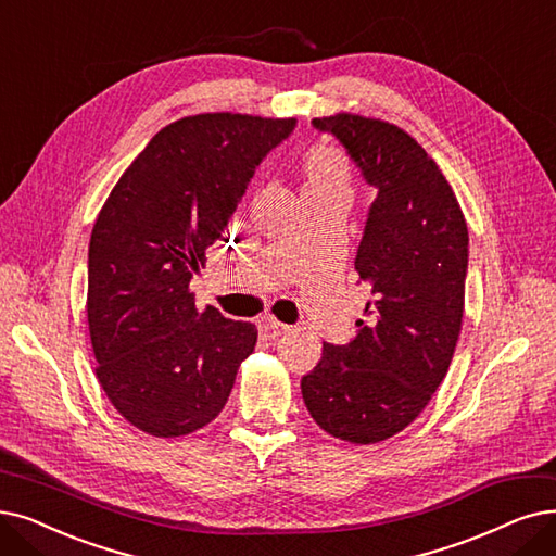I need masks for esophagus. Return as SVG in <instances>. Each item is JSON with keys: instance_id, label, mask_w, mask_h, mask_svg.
Here are the masks:
<instances>
[{"instance_id": "34e87169", "label": "esophagus", "mask_w": 556, "mask_h": 556, "mask_svg": "<svg viewBox=\"0 0 556 556\" xmlns=\"http://www.w3.org/2000/svg\"><path fill=\"white\" fill-rule=\"evenodd\" d=\"M262 330L266 332V338H278V336H285V332H290V326L276 319H264Z\"/></svg>"}]
</instances>
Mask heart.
<instances>
[{"mask_svg":"<svg viewBox=\"0 0 556 556\" xmlns=\"http://www.w3.org/2000/svg\"><path fill=\"white\" fill-rule=\"evenodd\" d=\"M346 168L340 154L328 148H317L309 152L305 162V187L321 185H344Z\"/></svg>","mask_w":556,"mask_h":556,"instance_id":"1","label":"heart"}]
</instances>
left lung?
<instances>
[{"label":"left lung","mask_w":556,"mask_h":556,"mask_svg":"<svg viewBox=\"0 0 556 556\" xmlns=\"http://www.w3.org/2000/svg\"><path fill=\"white\" fill-rule=\"evenodd\" d=\"M376 189L355 271L371 287L349 344L324 342L301 379L317 425L353 445L404 431L447 376L460 336L468 224L438 164L408 131L379 118H315Z\"/></svg>","instance_id":"1"}]
</instances>
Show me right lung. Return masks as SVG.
<instances>
[{"label": "right lung", "instance_id": "add662e5", "mask_svg": "<svg viewBox=\"0 0 556 556\" xmlns=\"http://www.w3.org/2000/svg\"><path fill=\"white\" fill-rule=\"evenodd\" d=\"M296 118L198 114L166 125L121 175L88 247V332L114 408L154 438L224 410L257 342L251 321L195 307L189 282L224 239L260 162Z\"/></svg>", "mask_w": 556, "mask_h": 556}]
</instances>
